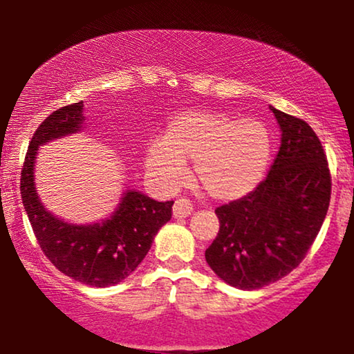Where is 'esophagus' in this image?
I'll return each mask as SVG.
<instances>
[{
	"label": "esophagus",
	"instance_id": "34e87169",
	"mask_svg": "<svg viewBox=\"0 0 354 354\" xmlns=\"http://www.w3.org/2000/svg\"><path fill=\"white\" fill-rule=\"evenodd\" d=\"M192 211H193L192 203L185 200V198H180V200H177L172 206V214H174V217H176V219L188 217L192 214Z\"/></svg>",
	"mask_w": 354,
	"mask_h": 354
}]
</instances>
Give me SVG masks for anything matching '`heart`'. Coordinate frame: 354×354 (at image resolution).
<instances>
[{"label": "heart", "mask_w": 354, "mask_h": 354, "mask_svg": "<svg viewBox=\"0 0 354 354\" xmlns=\"http://www.w3.org/2000/svg\"><path fill=\"white\" fill-rule=\"evenodd\" d=\"M272 156V137L263 120L236 119L211 109H190L174 115L145 153L151 176L176 187L193 174L207 196L234 201L250 195L263 182Z\"/></svg>", "instance_id": "obj_1"}]
</instances>
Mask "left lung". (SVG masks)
<instances>
[{"mask_svg": "<svg viewBox=\"0 0 354 354\" xmlns=\"http://www.w3.org/2000/svg\"><path fill=\"white\" fill-rule=\"evenodd\" d=\"M280 148L268 177L250 195L216 209L219 234L206 263L230 287L258 290L292 272L306 256L330 203L322 145L304 120L269 106Z\"/></svg>", "mask_w": 354, "mask_h": 354, "instance_id": "8db88e82", "label": "left lung"}]
</instances>
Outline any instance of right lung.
Returning a JSON list of instances; mask_svg holds the SVG:
<instances>
[{
	"label": "right lung",
	"instance_id": "right-lung-1",
	"mask_svg": "<svg viewBox=\"0 0 354 354\" xmlns=\"http://www.w3.org/2000/svg\"><path fill=\"white\" fill-rule=\"evenodd\" d=\"M84 108V101H79L55 111L33 133L21 176L22 205L43 253L62 274L91 287H111L129 277L145 259L159 229L171 221L174 201H156L124 187L114 211L91 224L67 222L46 209L35 183L38 149L80 133Z\"/></svg>",
	"mask_w": 354,
	"mask_h": 354
}]
</instances>
